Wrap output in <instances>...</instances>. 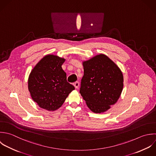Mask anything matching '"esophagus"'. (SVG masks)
I'll return each instance as SVG.
<instances>
[{"instance_id":"1","label":"esophagus","mask_w":156,"mask_h":156,"mask_svg":"<svg viewBox=\"0 0 156 156\" xmlns=\"http://www.w3.org/2000/svg\"><path fill=\"white\" fill-rule=\"evenodd\" d=\"M79 82H78V81H76V82H75L74 84H73V86H75V87L76 88V89H78V87H79Z\"/></svg>"}]
</instances>
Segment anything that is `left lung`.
Instances as JSON below:
<instances>
[{"label": "left lung", "mask_w": 156, "mask_h": 156, "mask_svg": "<svg viewBox=\"0 0 156 156\" xmlns=\"http://www.w3.org/2000/svg\"><path fill=\"white\" fill-rule=\"evenodd\" d=\"M84 75L80 92L94 113L104 112L122 94L123 76L120 68L106 55L100 54L83 61Z\"/></svg>", "instance_id": "left-lung-1"}]
</instances>
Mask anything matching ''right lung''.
I'll list each match as a JSON object with an SVG mask.
<instances>
[{"instance_id":"add662e5","label":"right lung","mask_w":156,"mask_h":156,"mask_svg":"<svg viewBox=\"0 0 156 156\" xmlns=\"http://www.w3.org/2000/svg\"><path fill=\"white\" fill-rule=\"evenodd\" d=\"M65 59L53 55L42 58L31 70L28 80L31 97L38 106L53 111L59 109L69 94L75 89L67 81L62 69Z\"/></svg>"}]
</instances>
